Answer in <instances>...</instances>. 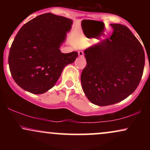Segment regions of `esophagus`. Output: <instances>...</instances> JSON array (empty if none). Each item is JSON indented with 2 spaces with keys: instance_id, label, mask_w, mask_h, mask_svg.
I'll list each match as a JSON object with an SVG mask.
<instances>
[{
  "instance_id": "1",
  "label": "esophagus",
  "mask_w": 150,
  "mask_h": 150,
  "mask_svg": "<svg viewBox=\"0 0 150 150\" xmlns=\"http://www.w3.org/2000/svg\"><path fill=\"white\" fill-rule=\"evenodd\" d=\"M78 56L80 57H84V52L82 51H78Z\"/></svg>"
}]
</instances>
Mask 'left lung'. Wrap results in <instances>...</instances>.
I'll list each match as a JSON object with an SVG mask.
<instances>
[{"label": "left lung", "instance_id": "8db88e82", "mask_svg": "<svg viewBox=\"0 0 150 150\" xmlns=\"http://www.w3.org/2000/svg\"><path fill=\"white\" fill-rule=\"evenodd\" d=\"M111 37L85 51L81 74L86 97L97 106L123 101L139 85L144 66V49L126 26L111 24Z\"/></svg>", "mask_w": 150, "mask_h": 150}]
</instances>
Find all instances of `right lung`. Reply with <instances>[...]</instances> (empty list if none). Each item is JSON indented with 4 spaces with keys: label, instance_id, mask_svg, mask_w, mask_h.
<instances>
[{
    "label": "right lung",
    "instance_id": "1",
    "mask_svg": "<svg viewBox=\"0 0 150 150\" xmlns=\"http://www.w3.org/2000/svg\"><path fill=\"white\" fill-rule=\"evenodd\" d=\"M73 20L45 13L25 24L15 36L8 56L15 82L27 92L39 94L55 85L63 68L73 63L77 51L63 53L59 48Z\"/></svg>",
    "mask_w": 150,
    "mask_h": 150
}]
</instances>
